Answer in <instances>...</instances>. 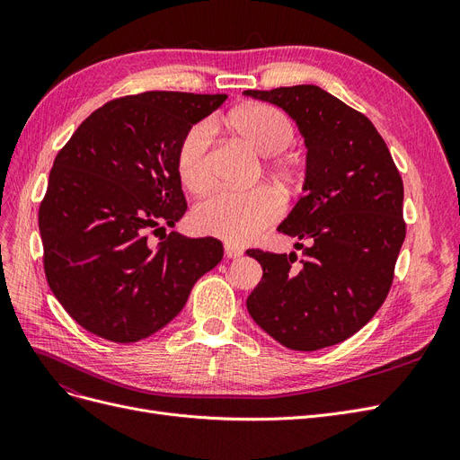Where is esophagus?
Listing matches in <instances>:
<instances>
[{"instance_id": "esophagus-1", "label": "esophagus", "mask_w": 460, "mask_h": 460, "mask_svg": "<svg viewBox=\"0 0 460 460\" xmlns=\"http://www.w3.org/2000/svg\"><path fill=\"white\" fill-rule=\"evenodd\" d=\"M225 255L228 257V259H238V257H242L243 255V249L242 247H238V245H234V243H225Z\"/></svg>"}]
</instances>
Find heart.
<instances>
[{"instance_id":"1","label":"heart","mask_w":460,"mask_h":460,"mask_svg":"<svg viewBox=\"0 0 460 460\" xmlns=\"http://www.w3.org/2000/svg\"><path fill=\"white\" fill-rule=\"evenodd\" d=\"M230 127L252 144L262 155L270 157V171L288 188H294L299 180L297 166L284 153L296 137L291 120L267 103L245 105L228 117ZM213 122L201 120L186 132L178 147L176 169L182 184L201 193L213 184L211 144ZM284 215V199L270 186L252 190H218L213 196L199 201L193 208V226L201 234L215 235L228 243H247Z\"/></svg>"}]
</instances>
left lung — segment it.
Instances as JSON below:
<instances>
[{
  "mask_svg": "<svg viewBox=\"0 0 460 460\" xmlns=\"http://www.w3.org/2000/svg\"><path fill=\"white\" fill-rule=\"evenodd\" d=\"M243 93L282 107L305 137V196L278 232L309 242L296 243L303 259L249 249L262 278L247 311L288 349L336 345L368 323L392 288L407 234L401 174L374 124L323 88Z\"/></svg>",
  "mask_w": 460,
  "mask_h": 460,
  "instance_id": "1",
  "label": "left lung"
}]
</instances>
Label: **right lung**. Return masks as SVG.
I'll use <instances>...</instances> for the list:
<instances>
[{
    "instance_id": "add662e5",
    "label": "right lung",
    "mask_w": 460,
    "mask_h": 460,
    "mask_svg": "<svg viewBox=\"0 0 460 460\" xmlns=\"http://www.w3.org/2000/svg\"><path fill=\"white\" fill-rule=\"evenodd\" d=\"M225 100L188 92L119 97L93 111L55 157L38 213L44 270L63 309L95 336L132 343L159 332L222 261L215 238L171 232L151 245L149 234L186 213L180 142Z\"/></svg>"
}]
</instances>
